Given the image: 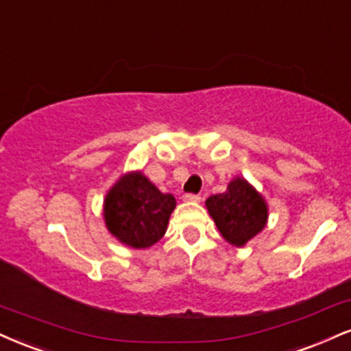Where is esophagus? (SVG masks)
<instances>
[{
  "label": "esophagus",
  "instance_id": "esophagus-1",
  "mask_svg": "<svg viewBox=\"0 0 351 351\" xmlns=\"http://www.w3.org/2000/svg\"><path fill=\"white\" fill-rule=\"evenodd\" d=\"M183 199L186 201V202H197V201H201V196L199 194H193V193H186L183 196Z\"/></svg>",
  "mask_w": 351,
  "mask_h": 351
}]
</instances>
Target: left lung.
I'll return each instance as SVG.
<instances>
[{
	"instance_id": "obj_1",
	"label": "left lung",
	"mask_w": 351,
	"mask_h": 351,
	"mask_svg": "<svg viewBox=\"0 0 351 351\" xmlns=\"http://www.w3.org/2000/svg\"><path fill=\"white\" fill-rule=\"evenodd\" d=\"M206 206L222 237L235 247H243L267 223V202L242 178L230 181L226 193L208 197Z\"/></svg>"
}]
</instances>
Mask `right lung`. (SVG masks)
I'll list each match as a JSON object with an SVG mask.
<instances>
[{"instance_id":"add662e5","label":"right lung","mask_w":351,"mask_h":351,"mask_svg":"<svg viewBox=\"0 0 351 351\" xmlns=\"http://www.w3.org/2000/svg\"><path fill=\"white\" fill-rule=\"evenodd\" d=\"M175 206L171 194L160 193L142 173H130L108 193L104 221L122 243L147 248L163 237Z\"/></svg>"}]
</instances>
